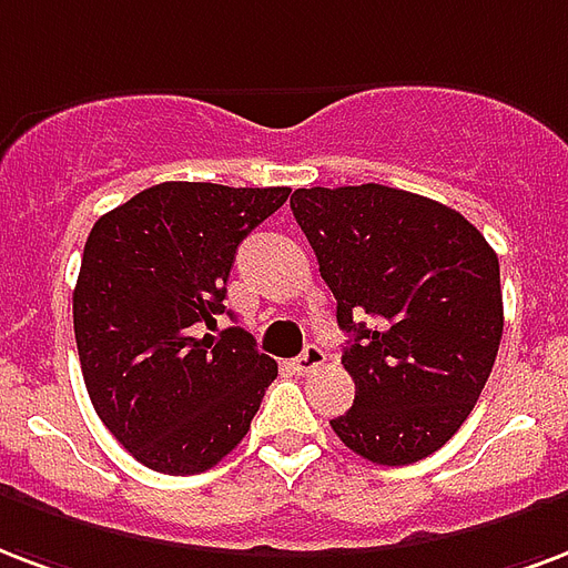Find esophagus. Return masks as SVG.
<instances>
[{
  "label": "esophagus",
  "instance_id": "obj_1",
  "mask_svg": "<svg viewBox=\"0 0 568 568\" xmlns=\"http://www.w3.org/2000/svg\"><path fill=\"white\" fill-rule=\"evenodd\" d=\"M292 366H294V372H301V375H306V372H315L318 366H324V352L318 348V345H306L301 357H297Z\"/></svg>",
  "mask_w": 568,
  "mask_h": 568
}]
</instances>
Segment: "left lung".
Masks as SVG:
<instances>
[{
    "instance_id": "obj_1",
    "label": "left lung",
    "mask_w": 568,
    "mask_h": 568,
    "mask_svg": "<svg viewBox=\"0 0 568 568\" xmlns=\"http://www.w3.org/2000/svg\"><path fill=\"white\" fill-rule=\"evenodd\" d=\"M292 214L352 336L342 366L354 405L331 419L333 432L375 465L432 456L462 428L495 366L497 253L458 211L384 184L294 190Z\"/></svg>"
}]
</instances>
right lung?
<instances>
[{"instance_id": "1", "label": "right lung", "mask_w": 568, "mask_h": 568, "mask_svg": "<svg viewBox=\"0 0 568 568\" xmlns=\"http://www.w3.org/2000/svg\"><path fill=\"white\" fill-rule=\"evenodd\" d=\"M288 187L166 181L103 214L82 250L73 333L98 417L160 474H202L250 432L276 363L226 313L237 244Z\"/></svg>"}]
</instances>
